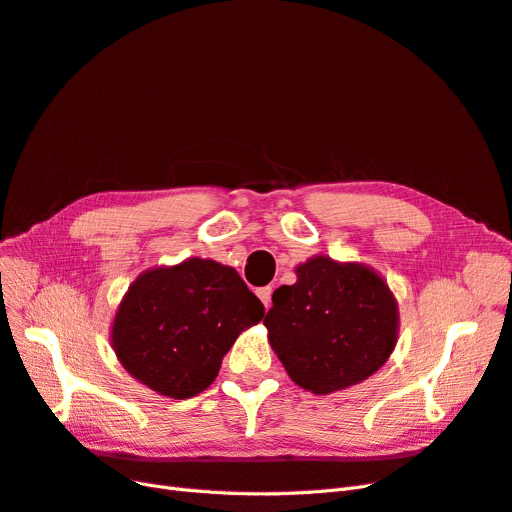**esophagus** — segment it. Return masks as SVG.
I'll return each mask as SVG.
<instances>
[{
  "instance_id": "1",
  "label": "esophagus",
  "mask_w": 512,
  "mask_h": 512,
  "mask_svg": "<svg viewBox=\"0 0 512 512\" xmlns=\"http://www.w3.org/2000/svg\"><path fill=\"white\" fill-rule=\"evenodd\" d=\"M257 296H259L261 302H264L266 309H270V306H272V287H259Z\"/></svg>"
}]
</instances>
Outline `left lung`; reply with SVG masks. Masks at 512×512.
Segmentation results:
<instances>
[{
    "mask_svg": "<svg viewBox=\"0 0 512 512\" xmlns=\"http://www.w3.org/2000/svg\"><path fill=\"white\" fill-rule=\"evenodd\" d=\"M298 281L272 294L264 326L287 375L313 394L371 377L397 345L399 309L386 281L362 264L315 255Z\"/></svg>",
    "mask_w": 512,
    "mask_h": 512,
    "instance_id": "1",
    "label": "left lung"
}]
</instances>
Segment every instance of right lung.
<instances>
[{"mask_svg":"<svg viewBox=\"0 0 512 512\" xmlns=\"http://www.w3.org/2000/svg\"><path fill=\"white\" fill-rule=\"evenodd\" d=\"M261 317L264 304L236 270L191 257L137 276L115 313L111 345L137 382L163 397L191 399Z\"/></svg>","mask_w":512,"mask_h":512,"instance_id":"obj_1","label":"right lung"}]
</instances>
